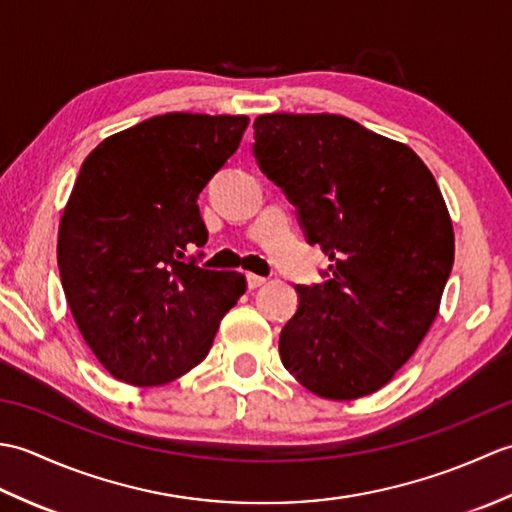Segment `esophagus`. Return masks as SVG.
<instances>
[{
  "label": "esophagus",
  "instance_id": "obj_1",
  "mask_svg": "<svg viewBox=\"0 0 512 512\" xmlns=\"http://www.w3.org/2000/svg\"><path fill=\"white\" fill-rule=\"evenodd\" d=\"M264 284H266V279H264V277L253 275V273H248V275H246V286H248L250 290H255V288L264 286Z\"/></svg>",
  "mask_w": 512,
  "mask_h": 512
}]
</instances>
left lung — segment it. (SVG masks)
<instances>
[{
	"mask_svg": "<svg viewBox=\"0 0 512 512\" xmlns=\"http://www.w3.org/2000/svg\"><path fill=\"white\" fill-rule=\"evenodd\" d=\"M253 129L259 169L332 262L323 284L297 286L281 363L317 396L374 394L429 332L451 275L436 178L416 151L345 116L264 114Z\"/></svg>",
	"mask_w": 512,
	"mask_h": 512,
	"instance_id": "left-lung-1",
	"label": "left lung"
}]
</instances>
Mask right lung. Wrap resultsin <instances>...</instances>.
Returning <instances> with one entry per match:
<instances>
[{
  "mask_svg": "<svg viewBox=\"0 0 512 512\" xmlns=\"http://www.w3.org/2000/svg\"><path fill=\"white\" fill-rule=\"evenodd\" d=\"M246 127V116L162 114L105 138L83 162L57 262L85 343L123 383L187 374L244 295L242 275L200 268L187 250L209 239L198 195Z\"/></svg>",
  "mask_w": 512,
  "mask_h": 512,
  "instance_id": "right-lung-1",
  "label": "right lung"
}]
</instances>
